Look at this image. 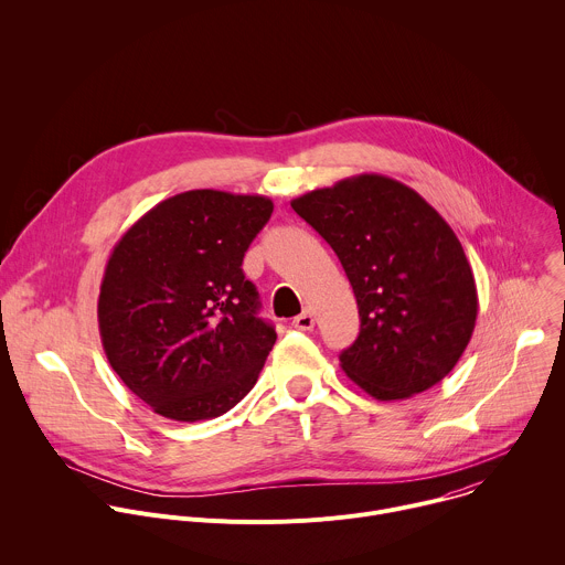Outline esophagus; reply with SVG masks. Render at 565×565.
<instances>
[{"label":"esophagus","mask_w":565,"mask_h":565,"mask_svg":"<svg viewBox=\"0 0 565 565\" xmlns=\"http://www.w3.org/2000/svg\"><path fill=\"white\" fill-rule=\"evenodd\" d=\"M292 328H297V330H312L315 328V317H312V312L310 310H306V312H301L299 317H295L292 319Z\"/></svg>","instance_id":"34e87169"}]
</instances>
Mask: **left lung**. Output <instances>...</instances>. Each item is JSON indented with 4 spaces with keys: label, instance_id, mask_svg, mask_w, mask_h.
<instances>
[{
    "label": "left lung",
    "instance_id": "obj_1",
    "mask_svg": "<svg viewBox=\"0 0 565 565\" xmlns=\"http://www.w3.org/2000/svg\"><path fill=\"white\" fill-rule=\"evenodd\" d=\"M337 253L359 308V337L339 354L380 402L408 399L461 359L477 321L472 268L446 220L406 183L356 174L290 202Z\"/></svg>",
    "mask_w": 565,
    "mask_h": 565
}]
</instances>
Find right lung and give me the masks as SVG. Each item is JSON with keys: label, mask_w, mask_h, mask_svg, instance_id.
I'll return each mask as SVG.
<instances>
[{"label": "right lung", "mask_w": 565, "mask_h": 565, "mask_svg": "<svg viewBox=\"0 0 565 565\" xmlns=\"http://www.w3.org/2000/svg\"><path fill=\"white\" fill-rule=\"evenodd\" d=\"M270 215L268 198L204 188L159 202L115 244L97 301L102 345L157 415L213 419L257 384L277 332L242 262Z\"/></svg>", "instance_id": "obj_1"}]
</instances>
